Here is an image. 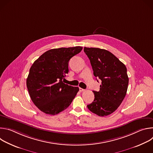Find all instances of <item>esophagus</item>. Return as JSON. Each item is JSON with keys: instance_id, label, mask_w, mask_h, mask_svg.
<instances>
[{"instance_id": "1", "label": "esophagus", "mask_w": 153, "mask_h": 153, "mask_svg": "<svg viewBox=\"0 0 153 153\" xmlns=\"http://www.w3.org/2000/svg\"><path fill=\"white\" fill-rule=\"evenodd\" d=\"M85 90H84V89H83V88H79V91H80V92H83V91H84Z\"/></svg>"}]
</instances>
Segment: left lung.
Here are the masks:
<instances>
[{
  "label": "left lung",
  "instance_id": "obj_1",
  "mask_svg": "<svg viewBox=\"0 0 153 153\" xmlns=\"http://www.w3.org/2000/svg\"><path fill=\"white\" fill-rule=\"evenodd\" d=\"M84 52L90 60L94 76L102 81L100 90L93 91L94 99L87 107L99 116L110 115L117 110L126 96L129 82L126 68L106 50L84 47Z\"/></svg>",
  "mask_w": 153,
  "mask_h": 153
}]
</instances>
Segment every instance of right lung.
Masks as SVG:
<instances>
[{"label": "right lung", "instance_id": "1", "mask_svg": "<svg viewBox=\"0 0 153 153\" xmlns=\"http://www.w3.org/2000/svg\"><path fill=\"white\" fill-rule=\"evenodd\" d=\"M81 47L50 50L32 65L27 86L34 104L45 114L56 115L67 109L79 89L63 82L68 73V62Z\"/></svg>", "mask_w": 153, "mask_h": 153}]
</instances>
